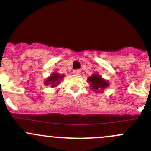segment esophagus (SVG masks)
Segmentation results:
<instances>
[{
	"label": "esophagus",
	"instance_id": "34e87169",
	"mask_svg": "<svg viewBox=\"0 0 151 151\" xmlns=\"http://www.w3.org/2000/svg\"><path fill=\"white\" fill-rule=\"evenodd\" d=\"M80 73H81V71H80V69H77L74 71V74H77V75H80Z\"/></svg>",
	"mask_w": 151,
	"mask_h": 151
}]
</instances>
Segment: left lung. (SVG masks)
<instances>
[{
  "mask_svg": "<svg viewBox=\"0 0 151 151\" xmlns=\"http://www.w3.org/2000/svg\"><path fill=\"white\" fill-rule=\"evenodd\" d=\"M91 89L96 93H103L105 88L109 86V83L107 80H104L101 75L94 73L88 78Z\"/></svg>",
  "mask_w": 151,
  "mask_h": 151,
  "instance_id": "1",
  "label": "left lung"
}]
</instances>
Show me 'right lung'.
I'll list each match as a JSON object with an SVG mask.
<instances>
[{"instance_id": "obj_1", "label": "right lung", "mask_w": 151, "mask_h": 151, "mask_svg": "<svg viewBox=\"0 0 151 151\" xmlns=\"http://www.w3.org/2000/svg\"><path fill=\"white\" fill-rule=\"evenodd\" d=\"M64 77V74H60L58 72H53L50 74V77H47L45 80L44 84L46 85H50L52 88H55L60 84V81L63 80Z\"/></svg>"}]
</instances>
